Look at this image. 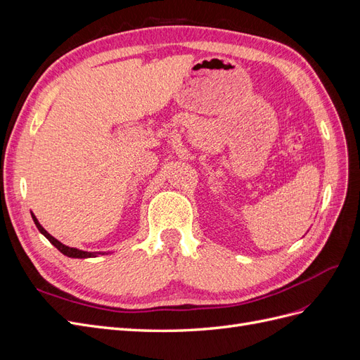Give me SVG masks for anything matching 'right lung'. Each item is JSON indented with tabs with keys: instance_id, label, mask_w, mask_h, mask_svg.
Masks as SVG:
<instances>
[{
	"instance_id": "1",
	"label": "right lung",
	"mask_w": 360,
	"mask_h": 360,
	"mask_svg": "<svg viewBox=\"0 0 360 360\" xmlns=\"http://www.w3.org/2000/svg\"><path fill=\"white\" fill-rule=\"evenodd\" d=\"M31 216H32V221H34V224H36V226H37V230L45 236L48 240L56 246L61 254H64L66 257H70V258H91V257H96L97 255V252H86V250H81V249H76V248H70V246H66V245H63L61 242H58L56 237H52L45 228H43L40 224H39V221H37V217L31 213Z\"/></svg>"
}]
</instances>
